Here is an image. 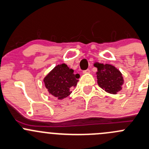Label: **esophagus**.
Wrapping results in <instances>:
<instances>
[{
    "mask_svg": "<svg viewBox=\"0 0 149 149\" xmlns=\"http://www.w3.org/2000/svg\"><path fill=\"white\" fill-rule=\"evenodd\" d=\"M90 70L89 69H88V70H84L83 72H82V73H83V74H88V73H90Z\"/></svg>",
    "mask_w": 149,
    "mask_h": 149,
    "instance_id": "1",
    "label": "esophagus"
}]
</instances>
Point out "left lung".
<instances>
[{"label": "left lung", "mask_w": 149, "mask_h": 149, "mask_svg": "<svg viewBox=\"0 0 149 149\" xmlns=\"http://www.w3.org/2000/svg\"><path fill=\"white\" fill-rule=\"evenodd\" d=\"M98 68L97 79L98 84L103 90L111 94H117L121 91L123 84L122 73L111 64H95Z\"/></svg>", "instance_id": "left-lung-1"}]
</instances>
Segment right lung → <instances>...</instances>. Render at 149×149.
Returning <instances> with one entry per match:
<instances>
[{"instance_id": "1", "label": "right lung", "mask_w": 149, "mask_h": 149, "mask_svg": "<svg viewBox=\"0 0 149 149\" xmlns=\"http://www.w3.org/2000/svg\"><path fill=\"white\" fill-rule=\"evenodd\" d=\"M79 77V74H74V70L62 64L54 67L43 81L49 93L58 99H63L71 93V90L76 86Z\"/></svg>"}]
</instances>
